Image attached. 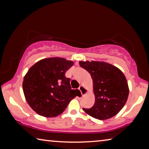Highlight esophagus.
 I'll return each mask as SVG.
<instances>
[{
	"instance_id": "obj_1",
	"label": "esophagus",
	"mask_w": 149,
	"mask_h": 149,
	"mask_svg": "<svg viewBox=\"0 0 149 149\" xmlns=\"http://www.w3.org/2000/svg\"><path fill=\"white\" fill-rule=\"evenodd\" d=\"M79 90L80 91L82 97H83V96H84L85 95H86V94H87V90L86 89H85V88L84 87H83V86H80V87H79Z\"/></svg>"
}]
</instances>
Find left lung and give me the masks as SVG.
<instances>
[{
	"mask_svg": "<svg viewBox=\"0 0 149 149\" xmlns=\"http://www.w3.org/2000/svg\"><path fill=\"white\" fill-rule=\"evenodd\" d=\"M79 64L91 75L95 96L93 107L83 109L91 116L100 120L114 116L124 107L129 95L124 74L108 63L80 61Z\"/></svg>",
	"mask_w": 149,
	"mask_h": 149,
	"instance_id": "8db88e82",
	"label": "left lung"
}]
</instances>
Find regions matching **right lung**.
<instances>
[{
	"mask_svg": "<svg viewBox=\"0 0 149 149\" xmlns=\"http://www.w3.org/2000/svg\"><path fill=\"white\" fill-rule=\"evenodd\" d=\"M74 62L63 58L42 59L30 68L22 86L28 104L42 116L55 117L64 112L70 101L81 94L72 89L65 73Z\"/></svg>",
	"mask_w": 149,
	"mask_h": 149,
	"instance_id": "right-lung-1",
	"label": "right lung"
}]
</instances>
